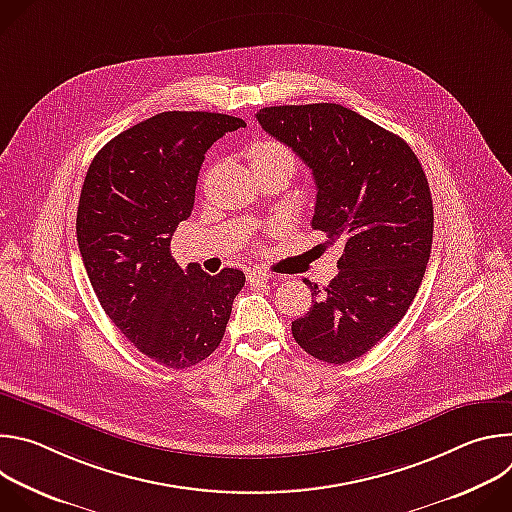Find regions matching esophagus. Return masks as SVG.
<instances>
[{
  "mask_svg": "<svg viewBox=\"0 0 512 512\" xmlns=\"http://www.w3.org/2000/svg\"><path fill=\"white\" fill-rule=\"evenodd\" d=\"M269 273L265 271V269H251L249 271V275H247V279H249V283L253 285V287H263V285H267V281H269Z\"/></svg>",
  "mask_w": 512,
  "mask_h": 512,
  "instance_id": "obj_1",
  "label": "esophagus"
}]
</instances>
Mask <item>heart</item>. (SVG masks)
<instances>
[{
    "mask_svg": "<svg viewBox=\"0 0 512 512\" xmlns=\"http://www.w3.org/2000/svg\"><path fill=\"white\" fill-rule=\"evenodd\" d=\"M249 160L253 166L283 164V166L291 168V172H294V166H296V160H294V156H291V152L285 148L283 143H279L275 139L255 141L249 148Z\"/></svg>",
    "mask_w": 512,
    "mask_h": 512,
    "instance_id": "heart-1",
    "label": "heart"
}]
</instances>
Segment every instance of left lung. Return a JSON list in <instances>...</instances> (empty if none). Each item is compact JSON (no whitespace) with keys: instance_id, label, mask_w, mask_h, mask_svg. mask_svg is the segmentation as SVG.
<instances>
[{"instance_id":"obj_1","label":"left lung","mask_w":512,"mask_h":512,"mask_svg":"<svg viewBox=\"0 0 512 512\" xmlns=\"http://www.w3.org/2000/svg\"><path fill=\"white\" fill-rule=\"evenodd\" d=\"M259 125L312 170V227L344 245L338 275L312 291V308L291 322L314 358L344 364L367 354L407 314L433 239L425 172L409 145L336 103L257 111Z\"/></svg>"}]
</instances>
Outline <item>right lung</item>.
I'll return each mask as SVG.
<instances>
[{"mask_svg":"<svg viewBox=\"0 0 512 512\" xmlns=\"http://www.w3.org/2000/svg\"><path fill=\"white\" fill-rule=\"evenodd\" d=\"M239 117L166 111L115 135L89 166L77 241L101 308L145 356L188 369L225 336L245 273L184 271L170 243L190 216L204 154Z\"/></svg>","mask_w":512,"mask_h":512,"instance_id":"add662e5","label":"right lung"}]
</instances>
